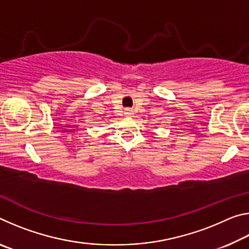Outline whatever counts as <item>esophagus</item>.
Segmentation results:
<instances>
[{
	"mask_svg": "<svg viewBox=\"0 0 249 249\" xmlns=\"http://www.w3.org/2000/svg\"><path fill=\"white\" fill-rule=\"evenodd\" d=\"M125 114L126 115H132L133 114V111L130 108H126L125 109Z\"/></svg>",
	"mask_w": 249,
	"mask_h": 249,
	"instance_id": "obj_1",
	"label": "esophagus"
}]
</instances>
